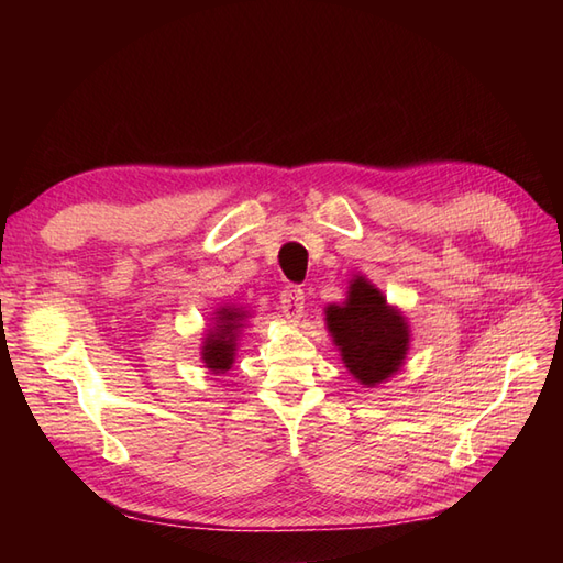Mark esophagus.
I'll use <instances>...</instances> for the list:
<instances>
[{"label":"esophagus","mask_w":563,"mask_h":563,"mask_svg":"<svg viewBox=\"0 0 563 563\" xmlns=\"http://www.w3.org/2000/svg\"><path fill=\"white\" fill-rule=\"evenodd\" d=\"M282 312L286 319H300L305 314V291L298 286H286L282 291Z\"/></svg>","instance_id":"34e87169"}]
</instances>
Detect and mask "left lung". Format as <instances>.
Returning <instances> with one entry per match:
<instances>
[{"label": "left lung", "mask_w": 563, "mask_h": 563, "mask_svg": "<svg viewBox=\"0 0 563 563\" xmlns=\"http://www.w3.org/2000/svg\"><path fill=\"white\" fill-rule=\"evenodd\" d=\"M327 329L352 376L366 387L395 376L408 352L406 317L366 277L350 282L347 300L329 305Z\"/></svg>", "instance_id": "obj_1"}]
</instances>
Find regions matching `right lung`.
I'll return each mask as SVG.
<instances>
[{"instance_id":"1","label":"right lung","mask_w":563,"mask_h":563,"mask_svg":"<svg viewBox=\"0 0 563 563\" xmlns=\"http://www.w3.org/2000/svg\"><path fill=\"white\" fill-rule=\"evenodd\" d=\"M246 312L240 308H218L213 317V329H209L207 338L201 345V362L209 371L218 373L230 371L236 352V340H240V331L244 329Z\"/></svg>"}]
</instances>
